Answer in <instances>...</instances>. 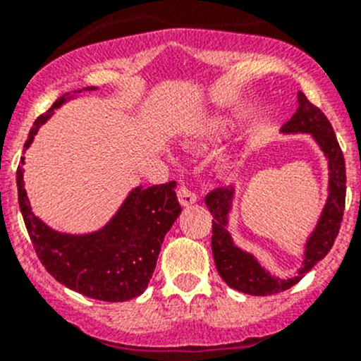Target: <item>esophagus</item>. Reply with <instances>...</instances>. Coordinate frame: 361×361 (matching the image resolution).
I'll return each mask as SVG.
<instances>
[{
  "instance_id": "esophagus-1",
  "label": "esophagus",
  "mask_w": 361,
  "mask_h": 361,
  "mask_svg": "<svg viewBox=\"0 0 361 361\" xmlns=\"http://www.w3.org/2000/svg\"><path fill=\"white\" fill-rule=\"evenodd\" d=\"M178 201H180L181 206L187 207V206H192V204L197 202V195H195L188 187L181 185V187L178 188Z\"/></svg>"
}]
</instances>
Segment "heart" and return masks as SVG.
Masks as SVG:
<instances>
[{
    "mask_svg": "<svg viewBox=\"0 0 361 361\" xmlns=\"http://www.w3.org/2000/svg\"><path fill=\"white\" fill-rule=\"evenodd\" d=\"M224 129V126H221V122H211V123H207L206 127H202L201 130H199L197 134H194V137H192V140H194V143H199V145H204V143H207V141H211L213 140V136H216L218 133H220V130ZM220 167L224 171H228L232 167V160H231V157H227V155H224V157L220 159Z\"/></svg>",
    "mask_w": 361,
    "mask_h": 361,
    "instance_id": "b5f03b06",
    "label": "heart"
}]
</instances>
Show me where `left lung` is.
I'll return each instance as SVG.
<instances>
[{"mask_svg": "<svg viewBox=\"0 0 361 361\" xmlns=\"http://www.w3.org/2000/svg\"><path fill=\"white\" fill-rule=\"evenodd\" d=\"M281 134H309L322 150L323 157L326 159V169H329V187H326L329 194H326L325 206L319 213L314 228L305 239L302 264L295 274L279 278L264 267L253 253L235 245L232 234L228 232L231 213L235 201V187L218 188L206 195V206L213 214L211 248H213L218 274L231 288L248 295L279 293L297 285L304 274H307L322 258H325V255L334 246L344 213L345 164L329 118L319 108L312 106L304 94L298 92L297 111L281 127Z\"/></svg>", "mask_w": 361, "mask_h": 361, "instance_id": "left-lung-1", "label": "left lung"}]
</instances>
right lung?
<instances>
[{"instance_id": "1", "label": "right lung", "mask_w": 361, "mask_h": 361, "mask_svg": "<svg viewBox=\"0 0 361 361\" xmlns=\"http://www.w3.org/2000/svg\"><path fill=\"white\" fill-rule=\"evenodd\" d=\"M90 90L97 89L85 87L63 94L45 115L38 116L24 152L54 111ZM17 190L25 228L43 267L66 288L104 302H126L147 290L164 238L181 213L174 192L176 181L148 188L137 185L103 227L85 234H68L54 231L32 213L24 188V157L17 169Z\"/></svg>"}]
</instances>
